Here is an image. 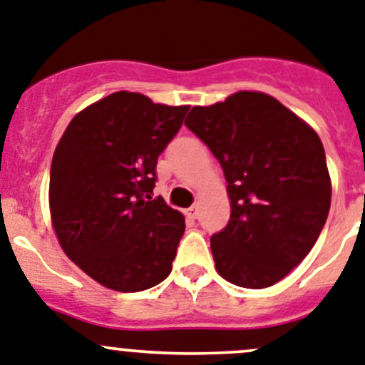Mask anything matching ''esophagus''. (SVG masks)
I'll use <instances>...</instances> for the list:
<instances>
[{"mask_svg":"<svg viewBox=\"0 0 365 365\" xmlns=\"http://www.w3.org/2000/svg\"><path fill=\"white\" fill-rule=\"evenodd\" d=\"M198 212H200V207L196 205V203H194V205H190L189 209H187V216L192 217V220H196V217H198Z\"/></svg>","mask_w":365,"mask_h":365,"instance_id":"obj_1","label":"esophagus"}]
</instances>
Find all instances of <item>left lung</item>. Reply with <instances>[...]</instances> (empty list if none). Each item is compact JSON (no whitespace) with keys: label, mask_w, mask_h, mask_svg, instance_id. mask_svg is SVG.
Returning a JSON list of instances; mask_svg holds the SVG:
<instances>
[{"label":"left lung","mask_w":365,"mask_h":365,"mask_svg":"<svg viewBox=\"0 0 365 365\" xmlns=\"http://www.w3.org/2000/svg\"><path fill=\"white\" fill-rule=\"evenodd\" d=\"M185 125L229 183L230 220L210 237L217 274L254 290L275 284L309 254L328 220L331 180L321 138L259 91L194 106Z\"/></svg>","instance_id":"left-lung-1"}]
</instances>
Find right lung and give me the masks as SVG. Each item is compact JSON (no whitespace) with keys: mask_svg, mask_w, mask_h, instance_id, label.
Wrapping results in <instances>:
<instances>
[{"mask_svg":"<svg viewBox=\"0 0 365 365\" xmlns=\"http://www.w3.org/2000/svg\"><path fill=\"white\" fill-rule=\"evenodd\" d=\"M189 106L117 91L75 115L50 169V212L64 254L117 292H142L173 270L182 212L153 198L156 162Z\"/></svg>","mask_w":365,"mask_h":365,"instance_id":"1","label":"right lung"}]
</instances>
